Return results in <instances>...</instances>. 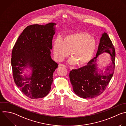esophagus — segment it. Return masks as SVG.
<instances>
[{
	"mask_svg": "<svg viewBox=\"0 0 126 126\" xmlns=\"http://www.w3.org/2000/svg\"><path fill=\"white\" fill-rule=\"evenodd\" d=\"M59 67H60V66H63V67H66L65 65H64V64H62V63H60V64H59Z\"/></svg>",
	"mask_w": 126,
	"mask_h": 126,
	"instance_id": "34e87169",
	"label": "esophagus"
}]
</instances>
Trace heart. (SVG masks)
<instances>
[{
    "label": "heart",
    "mask_w": 126,
    "mask_h": 126,
    "mask_svg": "<svg viewBox=\"0 0 126 126\" xmlns=\"http://www.w3.org/2000/svg\"><path fill=\"white\" fill-rule=\"evenodd\" d=\"M96 42L95 38L85 32H75L57 39L53 46V55L57 62H61L69 55L68 62L82 66L87 64L95 52Z\"/></svg>",
    "instance_id": "obj_1"
}]
</instances>
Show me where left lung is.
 Listing matches in <instances>:
<instances>
[{
  "instance_id": "obj_1",
  "label": "left lung",
  "mask_w": 126,
  "mask_h": 126,
  "mask_svg": "<svg viewBox=\"0 0 126 126\" xmlns=\"http://www.w3.org/2000/svg\"><path fill=\"white\" fill-rule=\"evenodd\" d=\"M103 52L110 54L112 63L106 68L104 74L102 72L98 74L96 62L98 56ZM115 60L114 46L108 34L104 32L100 38L96 56L87 65L72 69L69 73L70 82L75 94L82 98H93L102 94L113 76Z\"/></svg>"
}]
</instances>
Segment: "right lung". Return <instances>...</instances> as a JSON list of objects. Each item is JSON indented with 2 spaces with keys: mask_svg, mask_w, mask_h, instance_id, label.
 <instances>
[{
  "mask_svg": "<svg viewBox=\"0 0 126 126\" xmlns=\"http://www.w3.org/2000/svg\"><path fill=\"white\" fill-rule=\"evenodd\" d=\"M56 24L32 25L25 29L12 52L11 65L14 82L28 97L42 98L49 93L53 75L58 64L51 57L52 40ZM31 68L30 77L21 74L23 69Z\"/></svg>",
  "mask_w": 126,
  "mask_h": 126,
  "instance_id": "right-lung-1",
  "label": "right lung"
}]
</instances>
